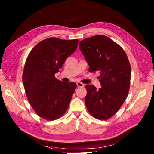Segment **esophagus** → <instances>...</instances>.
Instances as JSON below:
<instances>
[{
  "label": "esophagus",
  "instance_id": "obj_1",
  "mask_svg": "<svg viewBox=\"0 0 154 154\" xmlns=\"http://www.w3.org/2000/svg\"><path fill=\"white\" fill-rule=\"evenodd\" d=\"M77 85L78 87H84V84L81 82H77Z\"/></svg>",
  "mask_w": 154,
  "mask_h": 154
}]
</instances>
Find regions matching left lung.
Segmentation results:
<instances>
[{
	"mask_svg": "<svg viewBox=\"0 0 154 154\" xmlns=\"http://www.w3.org/2000/svg\"><path fill=\"white\" fill-rule=\"evenodd\" d=\"M79 47L89 65L100 71L101 88L87 85L85 103L89 113L100 120L115 114L129 92L131 67L123 49L109 38L97 35L79 42Z\"/></svg>",
	"mask_w": 154,
	"mask_h": 154,
	"instance_id": "8db88e82",
	"label": "left lung"
}]
</instances>
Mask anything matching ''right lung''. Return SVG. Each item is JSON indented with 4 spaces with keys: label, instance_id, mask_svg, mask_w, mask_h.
Wrapping results in <instances>:
<instances>
[{
    "label": "right lung",
    "instance_id": "add662e5",
    "mask_svg": "<svg viewBox=\"0 0 154 154\" xmlns=\"http://www.w3.org/2000/svg\"><path fill=\"white\" fill-rule=\"evenodd\" d=\"M79 40L49 38L30 51L22 81L28 100L38 116L54 120L66 112L77 84L59 81L55 74L77 50Z\"/></svg>",
    "mask_w": 154,
    "mask_h": 154
}]
</instances>
